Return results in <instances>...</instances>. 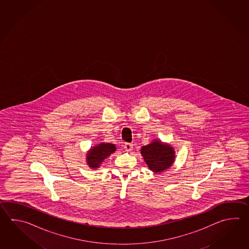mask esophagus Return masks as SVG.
Instances as JSON below:
<instances>
[{
    "instance_id": "34e87169",
    "label": "esophagus",
    "mask_w": 249,
    "mask_h": 249,
    "mask_svg": "<svg viewBox=\"0 0 249 249\" xmlns=\"http://www.w3.org/2000/svg\"><path fill=\"white\" fill-rule=\"evenodd\" d=\"M132 146H133V145H132V143H125L124 146V148L125 149V151L130 152V151H132V148H133Z\"/></svg>"
}]
</instances>
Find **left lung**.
I'll return each mask as SVG.
<instances>
[{
	"label": "left lung",
	"instance_id": "left-lung-1",
	"mask_svg": "<svg viewBox=\"0 0 249 249\" xmlns=\"http://www.w3.org/2000/svg\"><path fill=\"white\" fill-rule=\"evenodd\" d=\"M143 157L148 169L155 174L169 169L175 161V151L173 146L168 143L155 139L152 142L141 148Z\"/></svg>",
	"mask_w": 249,
	"mask_h": 249
}]
</instances>
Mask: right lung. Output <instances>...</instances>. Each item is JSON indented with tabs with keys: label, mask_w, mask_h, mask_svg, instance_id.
<instances>
[{
	"label": "right lung",
	"mask_w": 249,
	"mask_h": 249,
	"mask_svg": "<svg viewBox=\"0 0 249 249\" xmlns=\"http://www.w3.org/2000/svg\"><path fill=\"white\" fill-rule=\"evenodd\" d=\"M117 149L115 144L101 142L91 147L86 153V163L91 169L100 168L104 160Z\"/></svg>",
	"instance_id": "obj_1"
}]
</instances>
